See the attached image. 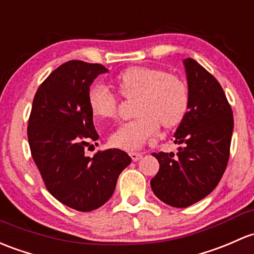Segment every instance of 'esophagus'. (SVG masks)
<instances>
[{
  "label": "esophagus",
  "instance_id": "esophagus-1",
  "mask_svg": "<svg viewBox=\"0 0 254 254\" xmlns=\"http://www.w3.org/2000/svg\"><path fill=\"white\" fill-rule=\"evenodd\" d=\"M129 156L131 157V159L134 162H137L138 159L142 158V153H138V152H130Z\"/></svg>",
  "mask_w": 254,
  "mask_h": 254
}]
</instances>
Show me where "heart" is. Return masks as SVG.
<instances>
[{
  "mask_svg": "<svg viewBox=\"0 0 254 254\" xmlns=\"http://www.w3.org/2000/svg\"><path fill=\"white\" fill-rule=\"evenodd\" d=\"M117 84L125 98H136V118L120 125L111 135L109 143L113 147L129 151L140 148L157 134L159 124L165 129L174 127L188 112V85L161 69L132 66L119 74ZM89 106L96 118L113 119L118 98L108 87L98 84L89 93Z\"/></svg>",
  "mask_w": 254,
  "mask_h": 254,
  "instance_id": "obj_1",
  "label": "heart"
}]
</instances>
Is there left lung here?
<instances>
[{
	"mask_svg": "<svg viewBox=\"0 0 254 254\" xmlns=\"http://www.w3.org/2000/svg\"><path fill=\"white\" fill-rule=\"evenodd\" d=\"M189 107L174 134L178 153H152L159 170L152 191L164 203L185 208L215 189L225 172L234 130L233 111L218 80L192 58L184 60Z\"/></svg>",
	"mask_w": 254,
	"mask_h": 254,
	"instance_id": "8db88e82",
	"label": "left lung"
}]
</instances>
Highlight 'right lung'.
Instances as JSON below:
<instances>
[{"label": "right lung", "instance_id": "obj_1", "mask_svg": "<svg viewBox=\"0 0 254 254\" xmlns=\"http://www.w3.org/2000/svg\"><path fill=\"white\" fill-rule=\"evenodd\" d=\"M102 64L69 61L50 74L35 93L28 124L31 156L47 190L63 204L90 212L108 201L120 173L131 163L122 149L85 148L98 138L89 106L90 86ZM92 146V145H91Z\"/></svg>", "mask_w": 254, "mask_h": 254}]
</instances>
